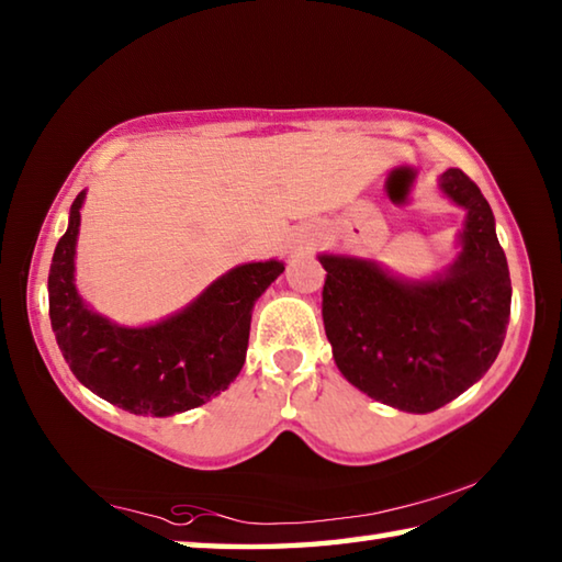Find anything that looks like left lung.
<instances>
[{
  "label": "left lung",
  "mask_w": 562,
  "mask_h": 562,
  "mask_svg": "<svg viewBox=\"0 0 562 562\" xmlns=\"http://www.w3.org/2000/svg\"><path fill=\"white\" fill-rule=\"evenodd\" d=\"M465 211L461 252L431 280H402L374 260L319 255L322 319L349 384L398 412L429 414L488 372L506 339L510 274L496 221L459 168L439 178Z\"/></svg>",
  "instance_id": "8db88e82"
}]
</instances>
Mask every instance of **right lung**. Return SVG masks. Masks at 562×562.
Wrapping results in <instances>:
<instances>
[{"label": "right lung", "instance_id": "obj_1", "mask_svg": "<svg viewBox=\"0 0 562 562\" xmlns=\"http://www.w3.org/2000/svg\"><path fill=\"white\" fill-rule=\"evenodd\" d=\"M87 190L49 270V317L66 364L109 404L138 416H173L225 392L245 364L255 300L280 278V260L237 265L176 315L148 327L101 317L76 290V237Z\"/></svg>", "mask_w": 562, "mask_h": 562}]
</instances>
